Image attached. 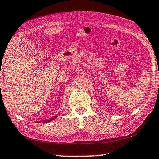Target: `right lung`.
Returning <instances> with one entry per match:
<instances>
[{
  "label": "right lung",
  "instance_id": "add662e5",
  "mask_svg": "<svg viewBox=\"0 0 159 159\" xmlns=\"http://www.w3.org/2000/svg\"><path fill=\"white\" fill-rule=\"evenodd\" d=\"M57 116H54L53 118H50V120H45L44 122H45V123H48V122H50V121H52V120H54V119H55V118H57Z\"/></svg>",
  "mask_w": 159,
  "mask_h": 159
}]
</instances>
